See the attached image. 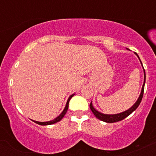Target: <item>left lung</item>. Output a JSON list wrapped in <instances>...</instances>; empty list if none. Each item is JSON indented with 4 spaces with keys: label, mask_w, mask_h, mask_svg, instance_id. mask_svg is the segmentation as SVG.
I'll list each match as a JSON object with an SVG mask.
<instances>
[{
    "label": "left lung",
    "mask_w": 156,
    "mask_h": 156,
    "mask_svg": "<svg viewBox=\"0 0 156 156\" xmlns=\"http://www.w3.org/2000/svg\"><path fill=\"white\" fill-rule=\"evenodd\" d=\"M136 54L138 58H139V55H137V53H136ZM139 60H140V58H139ZM140 62H141V65H142V63H141V60H140ZM142 67H143V65H142ZM144 83H143V86H142V88H141V94H140V95H139V98H138L137 101L134 103V105L131 107V108H130L128 110L125 111V112L119 113V114H102V113H101V112H99L98 111H97L96 109L93 107L92 102H91L89 106H90L91 110H92V112L93 114H94V115L95 116V117L98 118V119H100V120L105 122H108V123H113V122H116L121 121V120H122V119H124L125 118H126L128 116H129L132 112H133L134 111H135L136 109L138 108V106H139V104H140L141 100H142L143 94H144V84H145V71H144Z\"/></svg>",
    "instance_id": "1"
}]
</instances>
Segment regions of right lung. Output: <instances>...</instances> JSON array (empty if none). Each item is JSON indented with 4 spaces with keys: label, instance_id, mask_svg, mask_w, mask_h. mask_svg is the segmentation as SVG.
<instances>
[{
    "label": "right lung",
    "instance_id": "obj_1",
    "mask_svg": "<svg viewBox=\"0 0 156 156\" xmlns=\"http://www.w3.org/2000/svg\"><path fill=\"white\" fill-rule=\"evenodd\" d=\"M74 95H75V94H72V95H70V96L69 97V98H68L67 102V104H66V106H65V108H64V109L63 110V112H62V114H61L60 115L58 116V117H57L56 118H55V119H53V120L48 121V122H37V121H34V120H33V121L35 123H37V124L40 125H52V124H54V123H56V122H59V121L61 120V119H62V118L64 117V116L65 115L66 113H67V109H68V107H69V101H70L71 98H72L74 96Z\"/></svg>",
    "mask_w": 156,
    "mask_h": 156
}]
</instances>
